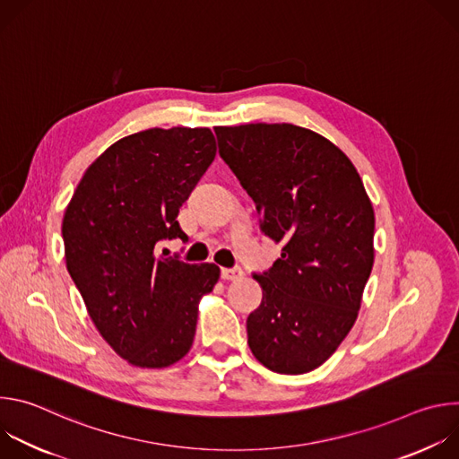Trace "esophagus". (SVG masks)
<instances>
[{
    "mask_svg": "<svg viewBox=\"0 0 459 459\" xmlns=\"http://www.w3.org/2000/svg\"><path fill=\"white\" fill-rule=\"evenodd\" d=\"M221 278L227 280V281H234V280L243 278V271H241L239 267H234V269H221Z\"/></svg>",
    "mask_w": 459,
    "mask_h": 459,
    "instance_id": "34e87169",
    "label": "esophagus"
}]
</instances>
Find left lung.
<instances>
[{"label": "left lung", "mask_w": 459, "mask_h": 459, "mask_svg": "<svg viewBox=\"0 0 459 459\" xmlns=\"http://www.w3.org/2000/svg\"><path fill=\"white\" fill-rule=\"evenodd\" d=\"M214 130L261 232L281 245L273 269L254 274L264 298L247 317L248 347L273 372H310L358 317L374 264L372 204L352 161L314 130L290 123Z\"/></svg>", "instance_id": "left-lung-1"}]
</instances>
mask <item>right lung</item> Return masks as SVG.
<instances>
[{
	"label": "right lung",
	"mask_w": 459,
	"mask_h": 459,
	"mask_svg": "<svg viewBox=\"0 0 459 459\" xmlns=\"http://www.w3.org/2000/svg\"><path fill=\"white\" fill-rule=\"evenodd\" d=\"M216 158L207 126L149 128L112 143L83 174L63 216L65 261L101 338L134 367L163 368L192 347L214 264L165 257L186 234L179 207Z\"/></svg>",
	"instance_id": "1"
}]
</instances>
